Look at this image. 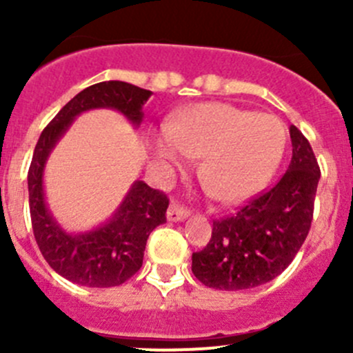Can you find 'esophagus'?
<instances>
[{"instance_id": "1", "label": "esophagus", "mask_w": 353, "mask_h": 353, "mask_svg": "<svg viewBox=\"0 0 353 353\" xmlns=\"http://www.w3.org/2000/svg\"><path fill=\"white\" fill-rule=\"evenodd\" d=\"M190 216V210L184 208V206L177 205V203H172L167 210V219L170 222H181V220H186Z\"/></svg>"}]
</instances>
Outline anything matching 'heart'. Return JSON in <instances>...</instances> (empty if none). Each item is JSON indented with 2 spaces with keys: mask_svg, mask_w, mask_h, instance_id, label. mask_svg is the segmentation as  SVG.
Listing matches in <instances>:
<instances>
[{
  "mask_svg": "<svg viewBox=\"0 0 353 353\" xmlns=\"http://www.w3.org/2000/svg\"><path fill=\"white\" fill-rule=\"evenodd\" d=\"M287 133L272 114H254L229 104H199L167 124L155 140L162 162L183 165L203 157L206 190L216 201L237 203L254 194L279 167Z\"/></svg>",
  "mask_w": 353,
  "mask_h": 353,
  "instance_id": "heart-1",
  "label": "heart"
}]
</instances>
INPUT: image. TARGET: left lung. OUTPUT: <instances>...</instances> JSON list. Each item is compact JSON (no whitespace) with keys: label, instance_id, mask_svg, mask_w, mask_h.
I'll list each match as a JSON object with an SVG mask.
<instances>
[{"label":"left lung","instance_id":"1","mask_svg":"<svg viewBox=\"0 0 353 353\" xmlns=\"http://www.w3.org/2000/svg\"><path fill=\"white\" fill-rule=\"evenodd\" d=\"M292 160L282 179L227 219L213 222L212 239L193 252L194 276L216 290H245L272 282L307 237L319 165L307 138L290 126Z\"/></svg>","mask_w":353,"mask_h":353}]
</instances>
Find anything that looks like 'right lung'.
Masks as SVG:
<instances>
[{"label":"right lung","mask_w":353,"mask_h":353,"mask_svg":"<svg viewBox=\"0 0 353 353\" xmlns=\"http://www.w3.org/2000/svg\"><path fill=\"white\" fill-rule=\"evenodd\" d=\"M152 92L126 81H101L74 95L44 128L28 169V205L35 241L56 273L83 287H116L130 280L143 263L152 230L165 222L169 199L143 181H134L119 208L105 223L88 232H66L44 198L48 157L68 128L85 110L114 109L134 128L143 121Z\"/></svg>","instance_id":"obj_1"}]
</instances>
